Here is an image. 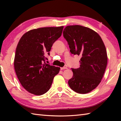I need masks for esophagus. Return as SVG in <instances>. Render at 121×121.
Segmentation results:
<instances>
[{
  "label": "esophagus",
  "instance_id": "esophagus-1",
  "mask_svg": "<svg viewBox=\"0 0 121 121\" xmlns=\"http://www.w3.org/2000/svg\"><path fill=\"white\" fill-rule=\"evenodd\" d=\"M67 69V67H61V68H60V69H61V70H63V69Z\"/></svg>",
  "mask_w": 121,
  "mask_h": 121
}]
</instances>
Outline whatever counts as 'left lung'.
<instances>
[{"label":"left lung","mask_w":121,"mask_h":121,"mask_svg":"<svg viewBox=\"0 0 121 121\" xmlns=\"http://www.w3.org/2000/svg\"><path fill=\"white\" fill-rule=\"evenodd\" d=\"M63 34L71 54L81 56L80 67L71 69L73 76L68 84L76 92L89 93L98 86L105 73L108 60L105 44L97 32L82 26H67Z\"/></svg>","instance_id":"left-lung-1"}]
</instances>
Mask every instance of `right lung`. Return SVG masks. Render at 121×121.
<instances>
[{"label":"right lung","mask_w":121,"mask_h":121,"mask_svg":"<svg viewBox=\"0 0 121 121\" xmlns=\"http://www.w3.org/2000/svg\"><path fill=\"white\" fill-rule=\"evenodd\" d=\"M63 26L35 29L26 32L16 48L14 69L24 89L40 95L48 92L60 68L44 62L52 45L62 35Z\"/></svg>","instance_id":"right-lung-1"}]
</instances>
